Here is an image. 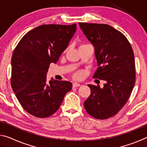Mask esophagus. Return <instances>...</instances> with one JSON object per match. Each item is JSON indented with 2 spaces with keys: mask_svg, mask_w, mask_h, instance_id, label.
<instances>
[{
  "mask_svg": "<svg viewBox=\"0 0 147 147\" xmlns=\"http://www.w3.org/2000/svg\"><path fill=\"white\" fill-rule=\"evenodd\" d=\"M81 85L80 84H78V83H73V88H76V87H80V86Z\"/></svg>",
  "mask_w": 147,
  "mask_h": 147,
  "instance_id": "1",
  "label": "esophagus"
}]
</instances>
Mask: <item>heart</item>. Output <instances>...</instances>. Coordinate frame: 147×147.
Returning <instances> with one entry per match:
<instances>
[{"label":"heart","mask_w":147,"mask_h":147,"mask_svg":"<svg viewBox=\"0 0 147 147\" xmlns=\"http://www.w3.org/2000/svg\"><path fill=\"white\" fill-rule=\"evenodd\" d=\"M83 75V72L82 71H78L74 74L73 77L76 79H80L82 78V76Z\"/></svg>","instance_id":"obj_1"}]
</instances>
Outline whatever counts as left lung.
<instances>
[{
  "mask_svg": "<svg viewBox=\"0 0 147 147\" xmlns=\"http://www.w3.org/2000/svg\"><path fill=\"white\" fill-rule=\"evenodd\" d=\"M79 25L94 47L98 67L93 78L106 82L103 88L89 84L91 94L84 102V108L97 119L110 118L125 105L135 84L133 49L125 36L108 24Z\"/></svg>",
  "mask_w": 147,
  "mask_h": 147,
  "instance_id": "obj_1",
  "label": "left lung"
}]
</instances>
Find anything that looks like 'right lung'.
<instances>
[{"instance_id":"1","label":"right lung","mask_w":147,"mask_h":147,"mask_svg":"<svg viewBox=\"0 0 147 147\" xmlns=\"http://www.w3.org/2000/svg\"><path fill=\"white\" fill-rule=\"evenodd\" d=\"M76 24H43L29 31L11 58V86L22 107L38 118L51 116L72 89L68 81L47 80L50 64L56 63L68 47Z\"/></svg>"}]
</instances>
